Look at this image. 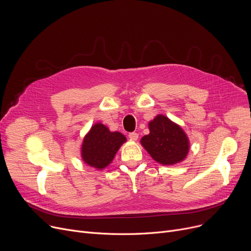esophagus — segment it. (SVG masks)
<instances>
[{"label":"esophagus","instance_id":"obj_1","mask_svg":"<svg viewBox=\"0 0 251 251\" xmlns=\"http://www.w3.org/2000/svg\"><path fill=\"white\" fill-rule=\"evenodd\" d=\"M129 138H130L131 140H137L138 134H137L136 132H131V133H129Z\"/></svg>","mask_w":251,"mask_h":251}]
</instances>
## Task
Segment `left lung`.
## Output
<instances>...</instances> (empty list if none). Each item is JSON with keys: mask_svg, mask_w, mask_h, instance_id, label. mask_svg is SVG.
<instances>
[{"mask_svg": "<svg viewBox=\"0 0 251 251\" xmlns=\"http://www.w3.org/2000/svg\"><path fill=\"white\" fill-rule=\"evenodd\" d=\"M149 129L150 134L144 135L140 143L155 162L171 166L185 160L190 142L180 125L160 114L150 121Z\"/></svg>", "mask_w": 251, "mask_h": 251, "instance_id": "left-lung-1", "label": "left lung"}]
</instances>
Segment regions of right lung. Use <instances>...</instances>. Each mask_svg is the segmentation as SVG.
I'll return each mask as SVG.
<instances>
[{
  "label": "right lung",
  "instance_id": "right-lung-1",
  "mask_svg": "<svg viewBox=\"0 0 251 251\" xmlns=\"http://www.w3.org/2000/svg\"><path fill=\"white\" fill-rule=\"evenodd\" d=\"M126 140L121 132H112L107 126L98 122L91 126L83 138L81 159L87 166L102 170L113 162L117 151Z\"/></svg>",
  "mask_w": 251,
  "mask_h": 251
}]
</instances>
